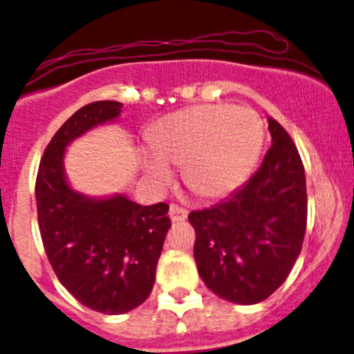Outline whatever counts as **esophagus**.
Masks as SVG:
<instances>
[{
    "label": "esophagus",
    "mask_w": 354,
    "mask_h": 354,
    "mask_svg": "<svg viewBox=\"0 0 354 354\" xmlns=\"http://www.w3.org/2000/svg\"><path fill=\"white\" fill-rule=\"evenodd\" d=\"M186 216H188V212H186L185 208H180L176 207V205H171L169 207V220L173 221H183L186 220Z\"/></svg>",
    "instance_id": "obj_1"
}]
</instances>
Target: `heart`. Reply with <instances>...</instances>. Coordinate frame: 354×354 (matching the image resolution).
Wrapping results in <instances>:
<instances>
[{
  "mask_svg": "<svg viewBox=\"0 0 354 354\" xmlns=\"http://www.w3.org/2000/svg\"><path fill=\"white\" fill-rule=\"evenodd\" d=\"M266 141L262 119L248 107L228 104L193 106L159 119L147 136L151 153L142 169L162 185L169 166H181L186 186L205 200L242 188L254 173Z\"/></svg>",
  "mask_w": 354,
  "mask_h": 354,
  "instance_id": "heart-1",
  "label": "heart"
}]
</instances>
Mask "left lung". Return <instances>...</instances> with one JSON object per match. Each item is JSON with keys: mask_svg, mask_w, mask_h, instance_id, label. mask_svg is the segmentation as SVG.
Returning a JSON list of instances; mask_svg holds the SVG:
<instances>
[{"mask_svg": "<svg viewBox=\"0 0 354 354\" xmlns=\"http://www.w3.org/2000/svg\"><path fill=\"white\" fill-rule=\"evenodd\" d=\"M272 146L257 173L215 207L189 213L201 281L234 304L262 302L301 254L308 223L306 174L297 147L267 118Z\"/></svg>", "mask_w": 354, "mask_h": 354, "instance_id": "8db88e82", "label": "left lung"}]
</instances>
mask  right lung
<instances>
[{"mask_svg": "<svg viewBox=\"0 0 354 354\" xmlns=\"http://www.w3.org/2000/svg\"><path fill=\"white\" fill-rule=\"evenodd\" d=\"M122 104L99 100L65 120L38 168V225L58 281L85 308L124 314L151 294L171 221L165 203L142 205L122 193L95 198L70 186L67 146L95 127L119 119Z\"/></svg>", "mask_w": 354, "mask_h": 354, "instance_id": "obj_1", "label": "right lung"}]
</instances>
